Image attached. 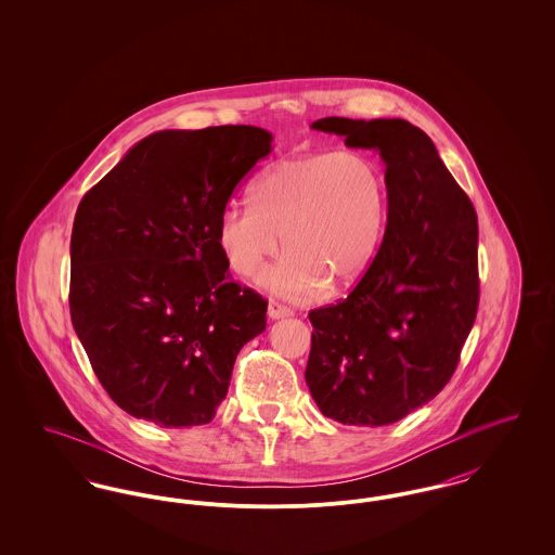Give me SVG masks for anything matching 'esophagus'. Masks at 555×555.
Wrapping results in <instances>:
<instances>
[{
  "mask_svg": "<svg viewBox=\"0 0 555 555\" xmlns=\"http://www.w3.org/2000/svg\"><path fill=\"white\" fill-rule=\"evenodd\" d=\"M291 314H293V312H291V308L283 306V304H279L276 299H270V304H268V317L272 318V320L287 318L291 317Z\"/></svg>",
  "mask_w": 555,
  "mask_h": 555,
  "instance_id": "1",
  "label": "esophagus"
}]
</instances>
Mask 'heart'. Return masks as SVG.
<instances>
[{
    "label": "heart",
    "instance_id": "1",
    "mask_svg": "<svg viewBox=\"0 0 555 555\" xmlns=\"http://www.w3.org/2000/svg\"><path fill=\"white\" fill-rule=\"evenodd\" d=\"M254 202L227 204L216 241L229 266L258 276L285 247L289 256L266 283L289 299H310L331 283L362 279L385 235V168L360 152L326 150L274 162L251 186Z\"/></svg>",
    "mask_w": 555,
    "mask_h": 555
}]
</instances>
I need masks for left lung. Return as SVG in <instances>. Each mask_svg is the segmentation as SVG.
Segmentation results:
<instances>
[{"instance_id":"8db88e82","label":"left lung","mask_w":555,"mask_h":555,"mask_svg":"<svg viewBox=\"0 0 555 555\" xmlns=\"http://www.w3.org/2000/svg\"><path fill=\"white\" fill-rule=\"evenodd\" d=\"M314 131L376 150L389 183L383 243L362 281L312 310L306 383L326 418L401 421L457 369L478 310V220L426 132L401 118H320Z\"/></svg>"}]
</instances>
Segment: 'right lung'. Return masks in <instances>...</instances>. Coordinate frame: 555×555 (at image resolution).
<instances>
[{
	"label": "right lung",
	"mask_w": 555,
	"mask_h": 555,
	"mask_svg": "<svg viewBox=\"0 0 555 555\" xmlns=\"http://www.w3.org/2000/svg\"><path fill=\"white\" fill-rule=\"evenodd\" d=\"M247 125L159 131L80 199L70 237V318L118 408L164 428L208 424L268 301L229 276L220 211L270 154Z\"/></svg>",
	"instance_id": "1"
}]
</instances>
